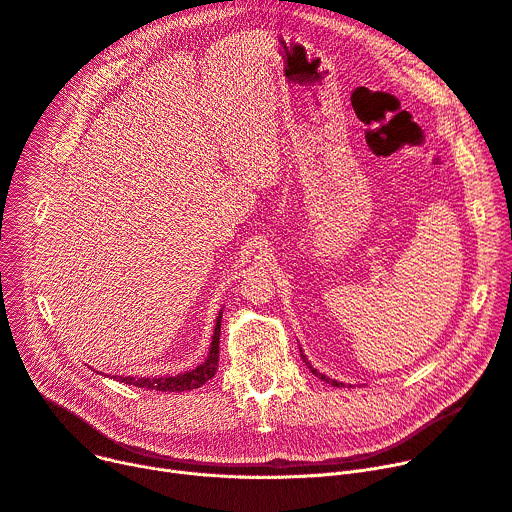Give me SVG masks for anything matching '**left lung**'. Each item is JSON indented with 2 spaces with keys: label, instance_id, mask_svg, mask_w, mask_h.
<instances>
[{
  "label": "left lung",
  "instance_id": "obj_1",
  "mask_svg": "<svg viewBox=\"0 0 512 512\" xmlns=\"http://www.w3.org/2000/svg\"><path fill=\"white\" fill-rule=\"evenodd\" d=\"M309 369H311V373H315V375H319V378H321V380H326V382H328V384H332V386H340V384H338V382H334V380H330V378H326V375H321V373H317V369H313V367H309Z\"/></svg>",
  "mask_w": 512,
  "mask_h": 512
}]
</instances>
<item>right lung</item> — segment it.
I'll return each mask as SVG.
<instances>
[{
    "instance_id": "right-lung-1",
    "label": "right lung",
    "mask_w": 512,
    "mask_h": 512,
    "mask_svg": "<svg viewBox=\"0 0 512 512\" xmlns=\"http://www.w3.org/2000/svg\"><path fill=\"white\" fill-rule=\"evenodd\" d=\"M220 328H222V313L218 315V321H215V332H213L209 355L197 369L174 375V378H141V380H137V378H118V380L124 382V384H130V386H139V388H147V390H159V392H184V390L201 388L205 382H209L213 378L215 369H218Z\"/></svg>"
}]
</instances>
